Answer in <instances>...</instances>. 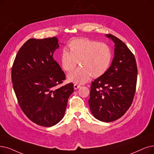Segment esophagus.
<instances>
[{
    "label": "esophagus",
    "mask_w": 154,
    "mask_h": 154,
    "mask_svg": "<svg viewBox=\"0 0 154 154\" xmlns=\"http://www.w3.org/2000/svg\"><path fill=\"white\" fill-rule=\"evenodd\" d=\"M80 87H81V85H78L77 84H75L74 85H73V88H74V89H77L78 88H79Z\"/></svg>",
    "instance_id": "obj_1"
}]
</instances>
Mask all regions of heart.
Masks as SVG:
<instances>
[{
  "label": "heart",
  "instance_id": "b5f03b06",
  "mask_svg": "<svg viewBox=\"0 0 154 154\" xmlns=\"http://www.w3.org/2000/svg\"><path fill=\"white\" fill-rule=\"evenodd\" d=\"M70 51L63 48L60 55L63 69L71 72L78 62L81 65L68 75V80L77 84H84L91 77L97 78L108 70L112 59V52L106 43L89 39L73 40L69 45Z\"/></svg>",
  "mask_w": 154,
  "mask_h": 154
}]
</instances>
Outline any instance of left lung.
I'll return each mask as SVG.
<instances>
[{
	"mask_svg": "<svg viewBox=\"0 0 154 154\" xmlns=\"http://www.w3.org/2000/svg\"><path fill=\"white\" fill-rule=\"evenodd\" d=\"M106 36L115 43V57L108 70L92 82L89 104L96 119L111 122L123 116L131 105L137 66L134 55L125 43L112 35Z\"/></svg>",
	"mask_w": 154,
	"mask_h": 154,
	"instance_id": "obj_1",
	"label": "left lung"
}]
</instances>
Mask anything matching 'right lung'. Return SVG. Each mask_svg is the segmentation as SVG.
<instances>
[{
  "label": "right lung",
  "mask_w": 154,
  "mask_h": 154,
  "mask_svg": "<svg viewBox=\"0 0 154 154\" xmlns=\"http://www.w3.org/2000/svg\"><path fill=\"white\" fill-rule=\"evenodd\" d=\"M59 45L56 37L29 39L18 51L12 67L13 89L20 108L31 122L45 127L61 121L73 92L72 83L57 88L65 80L53 57Z\"/></svg>",
  "instance_id": "add662e5"
}]
</instances>
